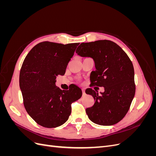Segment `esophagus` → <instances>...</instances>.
Wrapping results in <instances>:
<instances>
[{"label": "esophagus", "instance_id": "esophagus-1", "mask_svg": "<svg viewBox=\"0 0 156 156\" xmlns=\"http://www.w3.org/2000/svg\"><path fill=\"white\" fill-rule=\"evenodd\" d=\"M82 91H83V95H84V94H85V91H84V90L82 89Z\"/></svg>", "mask_w": 156, "mask_h": 156}]
</instances>
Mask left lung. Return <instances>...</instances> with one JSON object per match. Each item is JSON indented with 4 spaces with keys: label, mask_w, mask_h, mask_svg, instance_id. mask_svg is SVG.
I'll list each match as a JSON object with an SVG mask.
<instances>
[{
    "label": "left lung",
    "mask_w": 156,
    "mask_h": 156,
    "mask_svg": "<svg viewBox=\"0 0 156 156\" xmlns=\"http://www.w3.org/2000/svg\"><path fill=\"white\" fill-rule=\"evenodd\" d=\"M76 53L94 61L96 70L90 74L91 86L104 87L100 94L92 88L86 90L95 101L86 109L88 119L101 126L118 123L128 111L135 93L131 60L119 45L106 40L82 43Z\"/></svg>",
    "instance_id": "1"
}]
</instances>
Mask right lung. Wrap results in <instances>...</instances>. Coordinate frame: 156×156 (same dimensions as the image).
Wrapping results in <instances>:
<instances>
[{
  "label": "right lung",
  "instance_id": "right-lung-1",
  "mask_svg": "<svg viewBox=\"0 0 156 156\" xmlns=\"http://www.w3.org/2000/svg\"><path fill=\"white\" fill-rule=\"evenodd\" d=\"M79 43L62 44L43 41L33 48L25 58L20 75V87L27 112L39 125L52 128L66 122L71 104L82 96L72 84L68 90L56 86L58 75H64Z\"/></svg>",
  "mask_w": 156,
  "mask_h": 156
}]
</instances>
